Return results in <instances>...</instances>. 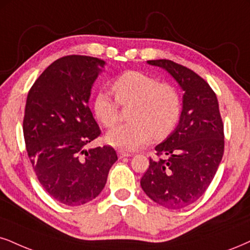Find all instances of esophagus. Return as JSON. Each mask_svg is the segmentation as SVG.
I'll use <instances>...</instances> for the list:
<instances>
[{"label": "esophagus", "instance_id": "34e87169", "mask_svg": "<svg viewBox=\"0 0 250 250\" xmlns=\"http://www.w3.org/2000/svg\"><path fill=\"white\" fill-rule=\"evenodd\" d=\"M118 156L119 159H123V158H128V156H131V154L124 152V150H118Z\"/></svg>", "mask_w": 250, "mask_h": 250}]
</instances>
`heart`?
<instances>
[{"instance_id":"obj_1","label":"heart","mask_w":250,"mask_h":250,"mask_svg":"<svg viewBox=\"0 0 250 250\" xmlns=\"http://www.w3.org/2000/svg\"><path fill=\"white\" fill-rule=\"evenodd\" d=\"M116 100L124 105L133 103L128 124L117 125L105 134L111 146L125 150H137L152 140L163 139L176 127L181 116V102L176 90L159 83L148 74L128 70L112 83ZM92 111L104 127H110L118 119L117 103L106 91L95 96Z\"/></svg>"}]
</instances>
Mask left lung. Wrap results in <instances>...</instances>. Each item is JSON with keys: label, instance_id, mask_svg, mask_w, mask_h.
Masks as SVG:
<instances>
[{"label": "left lung", "instance_id": "left-lung-1", "mask_svg": "<svg viewBox=\"0 0 250 250\" xmlns=\"http://www.w3.org/2000/svg\"><path fill=\"white\" fill-rule=\"evenodd\" d=\"M147 63L165 69L183 91L182 112L174 131L155 147L158 160L140 186L150 199L167 208H184L203 196L224 155V125L217 96L205 80L170 60Z\"/></svg>", "mask_w": 250, "mask_h": 250}]
</instances>
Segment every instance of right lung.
<instances>
[{"mask_svg":"<svg viewBox=\"0 0 250 250\" xmlns=\"http://www.w3.org/2000/svg\"><path fill=\"white\" fill-rule=\"evenodd\" d=\"M104 66V60L87 55L60 58L27 94L23 120L27 155L46 192L64 205L96 198L118 160L110 146L85 149L101 134L89 98Z\"/></svg>","mask_w":250,"mask_h":250,"instance_id":"obj_1","label":"right lung"}]
</instances>
